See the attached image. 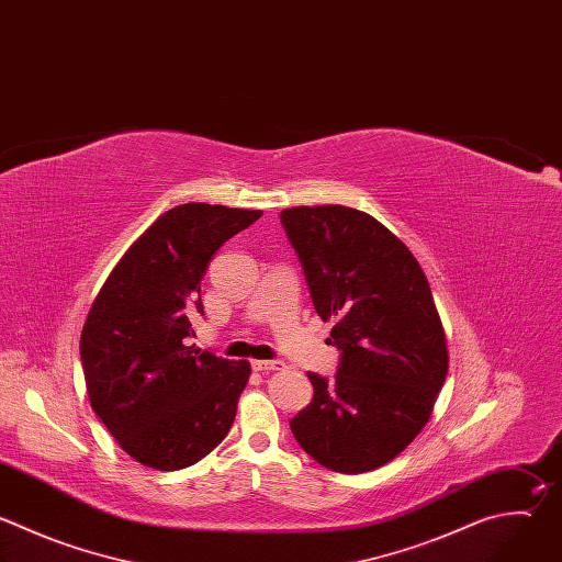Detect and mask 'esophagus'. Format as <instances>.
<instances>
[{
  "instance_id": "34e87169",
  "label": "esophagus",
  "mask_w": 562,
  "mask_h": 562,
  "mask_svg": "<svg viewBox=\"0 0 562 562\" xmlns=\"http://www.w3.org/2000/svg\"><path fill=\"white\" fill-rule=\"evenodd\" d=\"M251 368L258 372H271V370H282L284 363L280 359H256L251 361Z\"/></svg>"
}]
</instances>
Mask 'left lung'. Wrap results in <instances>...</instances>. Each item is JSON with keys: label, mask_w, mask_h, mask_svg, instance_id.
<instances>
[{"label": "left lung", "mask_w": 562, "mask_h": 562, "mask_svg": "<svg viewBox=\"0 0 562 562\" xmlns=\"http://www.w3.org/2000/svg\"><path fill=\"white\" fill-rule=\"evenodd\" d=\"M280 221L339 350L335 380L308 372L313 400L291 432L319 465L370 472L422 432L448 375L430 284L408 247L363 212L293 207Z\"/></svg>", "instance_id": "obj_1"}]
</instances>
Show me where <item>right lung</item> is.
I'll list each match as a JSON object with an SVG mask.
<instances>
[{"mask_svg": "<svg viewBox=\"0 0 562 562\" xmlns=\"http://www.w3.org/2000/svg\"><path fill=\"white\" fill-rule=\"evenodd\" d=\"M262 212L187 203L165 212L119 260L81 333L92 411L119 446L154 470H182L229 432L249 361L187 346L203 315L212 256Z\"/></svg>", "mask_w": 562, "mask_h": 562, "instance_id": "obj_1", "label": "right lung"}]
</instances>
